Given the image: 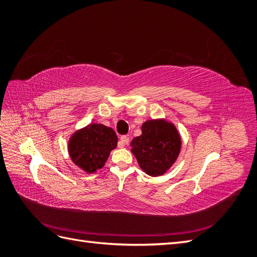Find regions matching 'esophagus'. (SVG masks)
Masks as SVG:
<instances>
[{"instance_id":"esophagus-1","label":"esophagus","mask_w":257,"mask_h":257,"mask_svg":"<svg viewBox=\"0 0 257 257\" xmlns=\"http://www.w3.org/2000/svg\"><path fill=\"white\" fill-rule=\"evenodd\" d=\"M130 143V138L127 136H121L120 138V147H124L125 145H127Z\"/></svg>"}]
</instances>
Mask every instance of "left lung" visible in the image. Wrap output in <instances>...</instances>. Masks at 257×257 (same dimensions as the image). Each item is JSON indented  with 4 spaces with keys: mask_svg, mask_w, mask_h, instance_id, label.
<instances>
[{
    "mask_svg": "<svg viewBox=\"0 0 257 257\" xmlns=\"http://www.w3.org/2000/svg\"><path fill=\"white\" fill-rule=\"evenodd\" d=\"M142 132L131 143L139 166L153 177L165 174L180 152L181 141L177 130L165 121L151 120L143 124Z\"/></svg>",
    "mask_w": 257,
    "mask_h": 257,
    "instance_id": "left-lung-1",
    "label": "left lung"
}]
</instances>
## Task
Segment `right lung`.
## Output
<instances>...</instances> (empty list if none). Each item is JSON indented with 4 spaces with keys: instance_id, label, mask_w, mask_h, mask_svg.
Segmentation results:
<instances>
[{
    "instance_id": "obj_1",
    "label": "right lung",
    "mask_w": 257,
    "mask_h": 257,
    "mask_svg": "<svg viewBox=\"0 0 257 257\" xmlns=\"http://www.w3.org/2000/svg\"><path fill=\"white\" fill-rule=\"evenodd\" d=\"M116 143L118 137L112 128L93 123L74 134L68 144V151L77 166L92 174L105 165Z\"/></svg>"
}]
</instances>
